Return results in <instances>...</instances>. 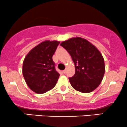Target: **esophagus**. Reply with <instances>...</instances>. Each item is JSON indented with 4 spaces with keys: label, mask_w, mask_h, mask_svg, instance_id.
I'll return each mask as SVG.
<instances>
[{
    "label": "esophagus",
    "mask_w": 127,
    "mask_h": 127,
    "mask_svg": "<svg viewBox=\"0 0 127 127\" xmlns=\"http://www.w3.org/2000/svg\"><path fill=\"white\" fill-rule=\"evenodd\" d=\"M66 71H67L66 69H65V70H64L63 71V72L64 73H66Z\"/></svg>",
    "instance_id": "34e87169"
}]
</instances>
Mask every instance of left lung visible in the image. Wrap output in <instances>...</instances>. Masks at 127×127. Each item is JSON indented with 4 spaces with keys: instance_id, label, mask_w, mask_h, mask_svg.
Here are the masks:
<instances>
[{
    "instance_id": "1",
    "label": "left lung",
    "mask_w": 127,
    "mask_h": 127,
    "mask_svg": "<svg viewBox=\"0 0 127 127\" xmlns=\"http://www.w3.org/2000/svg\"><path fill=\"white\" fill-rule=\"evenodd\" d=\"M60 45L69 53L75 64V75L69 78L72 87L84 93L95 90L105 73L104 60L99 51L81 37L71 38Z\"/></svg>"
}]
</instances>
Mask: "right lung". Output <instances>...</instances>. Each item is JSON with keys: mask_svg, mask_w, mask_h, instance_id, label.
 <instances>
[{"mask_svg": "<svg viewBox=\"0 0 127 127\" xmlns=\"http://www.w3.org/2000/svg\"><path fill=\"white\" fill-rule=\"evenodd\" d=\"M60 41L46 40L32 49L23 63L25 81L34 92L41 94L55 87L60 74L55 68L52 56Z\"/></svg>", "mask_w": 127, "mask_h": 127, "instance_id": "1", "label": "right lung"}]
</instances>
